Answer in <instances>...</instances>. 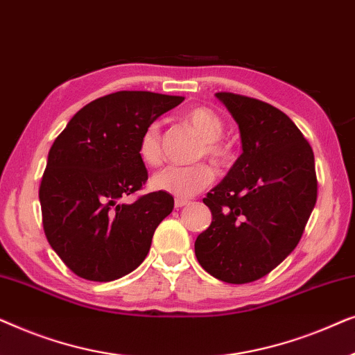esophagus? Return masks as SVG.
Instances as JSON below:
<instances>
[{"label": "esophagus", "instance_id": "34e87169", "mask_svg": "<svg viewBox=\"0 0 355 355\" xmlns=\"http://www.w3.org/2000/svg\"><path fill=\"white\" fill-rule=\"evenodd\" d=\"M187 203H189L187 198H176V200H174V207L182 208V207H186Z\"/></svg>", "mask_w": 355, "mask_h": 355}]
</instances>
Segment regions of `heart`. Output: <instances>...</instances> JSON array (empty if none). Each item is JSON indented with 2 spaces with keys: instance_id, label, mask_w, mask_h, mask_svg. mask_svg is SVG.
I'll return each instance as SVG.
<instances>
[{
  "instance_id": "heart-1",
  "label": "heart",
  "mask_w": 355,
  "mask_h": 355,
  "mask_svg": "<svg viewBox=\"0 0 355 355\" xmlns=\"http://www.w3.org/2000/svg\"><path fill=\"white\" fill-rule=\"evenodd\" d=\"M186 121L200 134L202 144L198 147L197 157H207L211 163L225 164L230 162L231 150L221 140L225 123L221 116L207 106H193L186 113ZM139 155L148 166H158L163 162L162 129L157 123L150 124L140 135ZM215 179L213 169L205 163H197L192 166H166L153 174V189L168 192L179 198L192 197L210 186Z\"/></svg>"
}]
</instances>
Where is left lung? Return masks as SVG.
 I'll list each match as a JSON object with an SVG mask.
<instances>
[{
	"mask_svg": "<svg viewBox=\"0 0 355 355\" xmlns=\"http://www.w3.org/2000/svg\"><path fill=\"white\" fill-rule=\"evenodd\" d=\"M239 125L242 153L203 203L211 225L196 241L202 268L231 284L252 283L299 244L317 202L313 150L289 116L265 101L220 92Z\"/></svg>",
	"mask_w": 355,
	"mask_h": 355,
	"instance_id": "left-lung-1",
	"label": "left lung"
}]
</instances>
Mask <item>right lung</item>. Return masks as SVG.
I'll return each mask as SVG.
<instances>
[{"label":"right lung","mask_w":355,"mask_h":355,"mask_svg":"<svg viewBox=\"0 0 355 355\" xmlns=\"http://www.w3.org/2000/svg\"><path fill=\"white\" fill-rule=\"evenodd\" d=\"M184 96L116 92L77 111L48 153L40 191L42 220L53 250L89 281H114L147 257L157 226L173 211L168 192L134 203L121 198L148 179L139 155L147 125Z\"/></svg>","instance_id":"add662e5"}]
</instances>
